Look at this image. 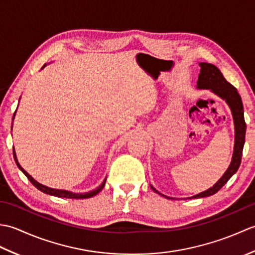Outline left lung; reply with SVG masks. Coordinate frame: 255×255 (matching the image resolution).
Segmentation results:
<instances>
[{"label": "left lung", "instance_id": "8db88e82", "mask_svg": "<svg viewBox=\"0 0 255 255\" xmlns=\"http://www.w3.org/2000/svg\"><path fill=\"white\" fill-rule=\"evenodd\" d=\"M199 66H200V73L197 81V88L211 90L214 93H216L218 96H220L221 99H224L227 103H228V105L231 108L232 115H234L235 128H236V140H235L234 156H232L231 164L228 167V170L226 171L224 176L221 177L213 187L198 195H195V196L192 198L207 197V196H210V195L216 194L227 182L229 181V178L238 171V169H239V166L241 164L242 151H243V145H245V141H246V130H247L245 115H243V105H242L241 96L239 95V93H238L237 89L224 78V75L220 72V70L216 66H214V64L200 62ZM152 189L155 193H159L158 191H155L153 187ZM162 196H164V195H162ZM166 198H170V197H166ZM170 199H173V198H170Z\"/></svg>", "mask_w": 255, "mask_h": 255}]
</instances>
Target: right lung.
<instances>
[{
    "label": "right lung",
    "mask_w": 255,
    "mask_h": 255,
    "mask_svg": "<svg viewBox=\"0 0 255 255\" xmlns=\"http://www.w3.org/2000/svg\"><path fill=\"white\" fill-rule=\"evenodd\" d=\"M44 67H45V66H44ZM44 67H42V68H44ZM14 115H15V114H14ZM13 118H14V117H13ZM13 153H14V159H15L16 164H17V166L19 167V169H20L21 171H23V173L27 176V178H28V180L30 181V183H32V185H34L35 187H37V188L39 189V191H41L42 193H46V194H49V195H53V196H57V197L75 198V199L90 198V197L95 196L96 194H99V193L102 191V189H103V187H104V185H105V181H104V182L102 183V185L97 187L96 189H94V191H92V192H90V193H85V194H75V193H71V192H68V191H60V189H55V188L47 187V186H45V185H42V184L38 183L37 181H35L34 178H32V177L28 174V173H27V172L23 169V167H21V166L19 165L17 159H16V154H15L14 149H13Z\"/></svg>",
    "instance_id": "right-lung-1"
}]
</instances>
